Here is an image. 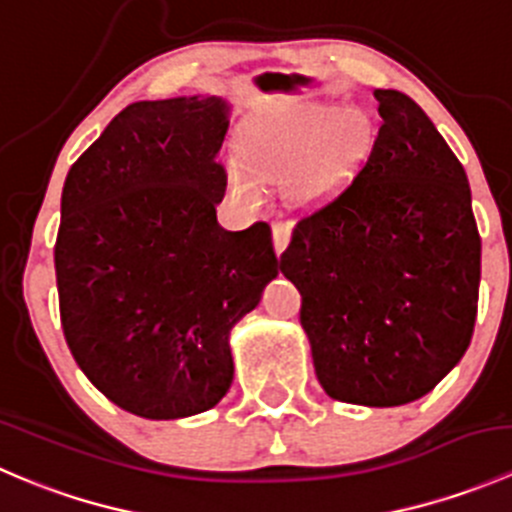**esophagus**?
<instances>
[{
    "label": "esophagus",
    "mask_w": 512,
    "mask_h": 512,
    "mask_svg": "<svg viewBox=\"0 0 512 512\" xmlns=\"http://www.w3.org/2000/svg\"><path fill=\"white\" fill-rule=\"evenodd\" d=\"M272 242H275V252L282 255L289 242V225L287 223H272Z\"/></svg>",
    "instance_id": "esophagus-1"
}]
</instances>
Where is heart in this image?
<instances>
[{
	"label": "heart",
	"mask_w": 512,
	"mask_h": 512,
	"mask_svg": "<svg viewBox=\"0 0 512 512\" xmlns=\"http://www.w3.org/2000/svg\"><path fill=\"white\" fill-rule=\"evenodd\" d=\"M371 118L356 108L294 98L257 118L242 136L245 165H230L235 193L260 205L265 185L285 178L294 205H322L342 193L374 151Z\"/></svg>",
	"instance_id": "1"
}]
</instances>
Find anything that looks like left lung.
I'll list each match as a JSON object with an SVG mask.
<instances>
[{
    "label": "left lung",
    "mask_w": 512,
    "mask_h": 512,
    "mask_svg": "<svg viewBox=\"0 0 512 512\" xmlns=\"http://www.w3.org/2000/svg\"><path fill=\"white\" fill-rule=\"evenodd\" d=\"M381 126L352 183L302 215L282 275L322 389L359 406L426 396L471 344L480 235L461 160L401 91L376 89Z\"/></svg>",
    "instance_id": "left-lung-1"
}]
</instances>
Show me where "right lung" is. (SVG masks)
<instances>
[{
	"label": "right lung",
	"instance_id": "add662e5",
	"mask_svg": "<svg viewBox=\"0 0 512 512\" xmlns=\"http://www.w3.org/2000/svg\"><path fill=\"white\" fill-rule=\"evenodd\" d=\"M218 96L138 101L71 165L54 245L66 344L91 384L143 418L213 409L230 329L280 272L272 230L218 225L227 173Z\"/></svg>",
	"mask_w": 512,
	"mask_h": 512
}]
</instances>
